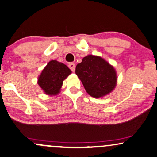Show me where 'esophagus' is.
Wrapping results in <instances>:
<instances>
[{
  "label": "esophagus",
  "instance_id": "esophagus-1",
  "mask_svg": "<svg viewBox=\"0 0 157 157\" xmlns=\"http://www.w3.org/2000/svg\"><path fill=\"white\" fill-rule=\"evenodd\" d=\"M68 67L72 72H74L75 70V65L73 63H70L68 64Z\"/></svg>",
  "mask_w": 157,
  "mask_h": 157
}]
</instances>
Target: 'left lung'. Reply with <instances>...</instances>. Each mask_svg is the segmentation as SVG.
Wrapping results in <instances>:
<instances>
[{"instance_id": "obj_1", "label": "left lung", "mask_w": 157, "mask_h": 157, "mask_svg": "<svg viewBox=\"0 0 157 157\" xmlns=\"http://www.w3.org/2000/svg\"><path fill=\"white\" fill-rule=\"evenodd\" d=\"M75 73L89 94L99 98L108 94L115 88L117 77L115 69L99 56L83 58L77 65Z\"/></svg>"}]
</instances>
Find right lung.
I'll list each match as a JSON object with an SVG mask.
<instances>
[{"mask_svg":"<svg viewBox=\"0 0 157 157\" xmlns=\"http://www.w3.org/2000/svg\"><path fill=\"white\" fill-rule=\"evenodd\" d=\"M71 73L67 66L57 60H51L42 71L38 84L44 92L49 95L59 93L64 79Z\"/></svg>","mask_w":157,"mask_h":157,"instance_id":"right-lung-1","label":"right lung"}]
</instances>
